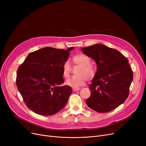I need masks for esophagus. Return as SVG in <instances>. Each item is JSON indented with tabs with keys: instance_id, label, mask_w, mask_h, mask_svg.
<instances>
[{
	"instance_id": "34e87169",
	"label": "esophagus",
	"mask_w": 146,
	"mask_h": 146,
	"mask_svg": "<svg viewBox=\"0 0 146 146\" xmlns=\"http://www.w3.org/2000/svg\"><path fill=\"white\" fill-rule=\"evenodd\" d=\"M80 89V88H73V92H76V91L79 90Z\"/></svg>"
}]
</instances>
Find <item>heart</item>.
Instances as JSON below:
<instances>
[{"label": "heart", "instance_id": "b5f03b06", "mask_svg": "<svg viewBox=\"0 0 146 146\" xmlns=\"http://www.w3.org/2000/svg\"><path fill=\"white\" fill-rule=\"evenodd\" d=\"M74 63L80 66L77 74L78 76H73L68 79L66 81V85L73 88H78L85 83L87 78L92 79L95 75V68L90 65V59L88 56L83 54H78L73 57ZM63 75L65 78L70 76L71 72V67L68 61H66L62 67Z\"/></svg>", "mask_w": 146, "mask_h": 146}]
</instances>
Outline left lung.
<instances>
[{
  "label": "left lung",
  "instance_id": "1",
  "mask_svg": "<svg viewBox=\"0 0 146 146\" xmlns=\"http://www.w3.org/2000/svg\"><path fill=\"white\" fill-rule=\"evenodd\" d=\"M81 50L97 66L89 86L91 94L86 105L99 113L113 110L123 104L129 95L133 74L128 60L118 50L102 44L81 48Z\"/></svg>",
  "mask_w": 146,
  "mask_h": 146
}]
</instances>
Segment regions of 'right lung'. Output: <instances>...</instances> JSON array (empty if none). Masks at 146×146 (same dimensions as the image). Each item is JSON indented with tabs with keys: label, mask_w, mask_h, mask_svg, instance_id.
I'll use <instances>...</instances> for the list:
<instances>
[{
	"label": "right lung",
	"mask_w": 146,
	"mask_h": 146,
	"mask_svg": "<svg viewBox=\"0 0 146 146\" xmlns=\"http://www.w3.org/2000/svg\"><path fill=\"white\" fill-rule=\"evenodd\" d=\"M73 48H41L30 52L19 66L17 86L29 110L41 115H52L66 105L72 89L61 85L62 67Z\"/></svg>",
	"instance_id": "right-lung-1"
}]
</instances>
